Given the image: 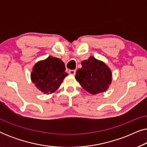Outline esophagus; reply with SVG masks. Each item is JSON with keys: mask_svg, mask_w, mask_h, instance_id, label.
<instances>
[{"mask_svg": "<svg viewBox=\"0 0 147 147\" xmlns=\"http://www.w3.org/2000/svg\"><path fill=\"white\" fill-rule=\"evenodd\" d=\"M76 72V71L75 69H70V70H69V74H71V75H72V76L75 75Z\"/></svg>", "mask_w": 147, "mask_h": 147, "instance_id": "1", "label": "esophagus"}]
</instances>
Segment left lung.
Returning <instances> with one entry per match:
<instances>
[{
  "label": "left lung",
  "instance_id": "left-lung-1",
  "mask_svg": "<svg viewBox=\"0 0 147 147\" xmlns=\"http://www.w3.org/2000/svg\"><path fill=\"white\" fill-rule=\"evenodd\" d=\"M82 65L75 76L82 87L92 94L106 92L112 82L109 67L94 57L82 61Z\"/></svg>",
  "mask_w": 147,
  "mask_h": 147
}]
</instances>
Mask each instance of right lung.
Listing matches in <instances>:
<instances>
[{"mask_svg":"<svg viewBox=\"0 0 147 147\" xmlns=\"http://www.w3.org/2000/svg\"><path fill=\"white\" fill-rule=\"evenodd\" d=\"M65 71V64L61 59L49 56L35 64L31 74V80L43 93L51 94L58 89L68 75Z\"/></svg>","mask_w":147,"mask_h":147,"instance_id":"right-lung-1","label":"right lung"}]
</instances>
